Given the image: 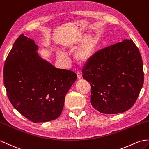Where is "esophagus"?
Listing matches in <instances>:
<instances>
[{"label": "esophagus", "mask_w": 149, "mask_h": 149, "mask_svg": "<svg viewBox=\"0 0 149 149\" xmlns=\"http://www.w3.org/2000/svg\"><path fill=\"white\" fill-rule=\"evenodd\" d=\"M77 79H82V74L80 73V72H77Z\"/></svg>", "instance_id": "34e87169"}]
</instances>
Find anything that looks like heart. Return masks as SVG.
<instances>
[{
	"instance_id": "1",
	"label": "heart",
	"mask_w": 149,
	"mask_h": 149,
	"mask_svg": "<svg viewBox=\"0 0 149 149\" xmlns=\"http://www.w3.org/2000/svg\"><path fill=\"white\" fill-rule=\"evenodd\" d=\"M83 42L75 50L74 59L81 64L87 63L94 57L98 47V38L96 36L92 35L88 37V33H82L81 35L72 38L68 41V46L75 49L79 44ZM57 58L63 65H68V59L65 54L60 51L56 52Z\"/></svg>"
}]
</instances>
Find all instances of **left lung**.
<instances>
[{
  "label": "left lung",
  "instance_id": "obj_1",
  "mask_svg": "<svg viewBox=\"0 0 149 149\" xmlns=\"http://www.w3.org/2000/svg\"><path fill=\"white\" fill-rule=\"evenodd\" d=\"M82 77L91 87V104L98 112L116 114L132 107L143 84V62L132 40L102 49L86 64Z\"/></svg>",
  "mask_w": 149,
  "mask_h": 149
}]
</instances>
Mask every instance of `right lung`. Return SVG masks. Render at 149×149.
<instances>
[{
    "instance_id": "obj_1",
    "label": "right lung",
    "mask_w": 149,
    "mask_h": 149,
    "mask_svg": "<svg viewBox=\"0 0 149 149\" xmlns=\"http://www.w3.org/2000/svg\"><path fill=\"white\" fill-rule=\"evenodd\" d=\"M33 39L20 35L7 57L4 84L10 102L33 123L57 119L67 92L77 79L74 72L54 67L37 53Z\"/></svg>"
}]
</instances>
